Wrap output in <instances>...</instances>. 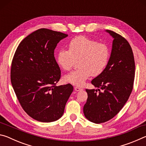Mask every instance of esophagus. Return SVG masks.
Returning <instances> with one entry per match:
<instances>
[{
  "label": "esophagus",
  "instance_id": "obj_1",
  "mask_svg": "<svg viewBox=\"0 0 146 146\" xmlns=\"http://www.w3.org/2000/svg\"><path fill=\"white\" fill-rule=\"evenodd\" d=\"M74 89H75V90L76 91H81V90H83L82 88H79V87H78V86H75V87L74 88Z\"/></svg>",
  "mask_w": 146,
  "mask_h": 146
}]
</instances>
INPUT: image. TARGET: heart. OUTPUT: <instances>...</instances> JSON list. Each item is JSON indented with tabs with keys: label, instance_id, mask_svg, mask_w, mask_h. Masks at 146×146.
Wrapping results in <instances>:
<instances>
[{
	"label": "heart",
	"instance_id": "obj_1",
	"mask_svg": "<svg viewBox=\"0 0 146 146\" xmlns=\"http://www.w3.org/2000/svg\"><path fill=\"white\" fill-rule=\"evenodd\" d=\"M111 56L110 47L98 43L86 36L73 38L68 50L61 49L56 56L58 65L64 71L70 70L78 60L79 68L64 76V80L71 84L82 86L91 75H100L107 67Z\"/></svg>",
	"mask_w": 146,
	"mask_h": 146
}]
</instances>
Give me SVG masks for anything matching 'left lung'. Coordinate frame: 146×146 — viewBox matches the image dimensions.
<instances>
[{
  "label": "left lung",
  "mask_w": 146,
  "mask_h": 146,
  "mask_svg": "<svg viewBox=\"0 0 146 146\" xmlns=\"http://www.w3.org/2000/svg\"><path fill=\"white\" fill-rule=\"evenodd\" d=\"M114 38L110 61L103 73L91 81L97 90H88L83 108L88 120L106 122L117 115L129 98L133 88L135 64L131 47L125 38L106 30Z\"/></svg>",
  "instance_id": "8db88e82"
}]
</instances>
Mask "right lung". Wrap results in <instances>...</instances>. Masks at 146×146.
<instances>
[{"instance_id":"add662e5","label":"right lung","mask_w":146,"mask_h":146,"mask_svg":"<svg viewBox=\"0 0 146 146\" xmlns=\"http://www.w3.org/2000/svg\"><path fill=\"white\" fill-rule=\"evenodd\" d=\"M61 32L41 28L24 38L17 47L11 68V82L22 108L33 119L54 122L62 116L73 91L70 84L56 86L61 71L54 50Z\"/></svg>"}]
</instances>
